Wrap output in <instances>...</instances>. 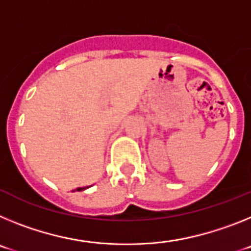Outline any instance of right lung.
<instances>
[{
  "label": "right lung",
  "mask_w": 251,
  "mask_h": 251,
  "mask_svg": "<svg viewBox=\"0 0 251 251\" xmlns=\"http://www.w3.org/2000/svg\"><path fill=\"white\" fill-rule=\"evenodd\" d=\"M85 188H88V187H77L76 191H83V190H85Z\"/></svg>",
  "instance_id": "1"
}]
</instances>
